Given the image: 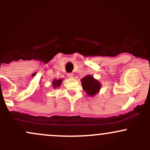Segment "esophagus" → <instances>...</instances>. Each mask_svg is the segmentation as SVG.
<instances>
[{
	"mask_svg": "<svg viewBox=\"0 0 150 150\" xmlns=\"http://www.w3.org/2000/svg\"><path fill=\"white\" fill-rule=\"evenodd\" d=\"M67 75L68 78H73V74L71 73V72H69V73H67Z\"/></svg>",
	"mask_w": 150,
	"mask_h": 150,
	"instance_id": "1",
	"label": "esophagus"
}]
</instances>
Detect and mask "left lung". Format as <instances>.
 <instances>
[{"label": "left lung", "instance_id": "obj_1", "mask_svg": "<svg viewBox=\"0 0 150 150\" xmlns=\"http://www.w3.org/2000/svg\"><path fill=\"white\" fill-rule=\"evenodd\" d=\"M81 81H82V87L89 96H94L101 88L100 83L95 80L90 75L84 77L83 79H81Z\"/></svg>", "mask_w": 150, "mask_h": 150}]
</instances>
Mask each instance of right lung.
Returning <instances> with one entry per match:
<instances>
[{
  "instance_id": "1",
  "label": "right lung",
  "mask_w": 150,
  "mask_h": 150,
  "mask_svg": "<svg viewBox=\"0 0 150 150\" xmlns=\"http://www.w3.org/2000/svg\"><path fill=\"white\" fill-rule=\"evenodd\" d=\"M62 81V79H59V80H57H57H54V81H53V86H54V88L57 87H59V86L61 85Z\"/></svg>"
}]
</instances>
